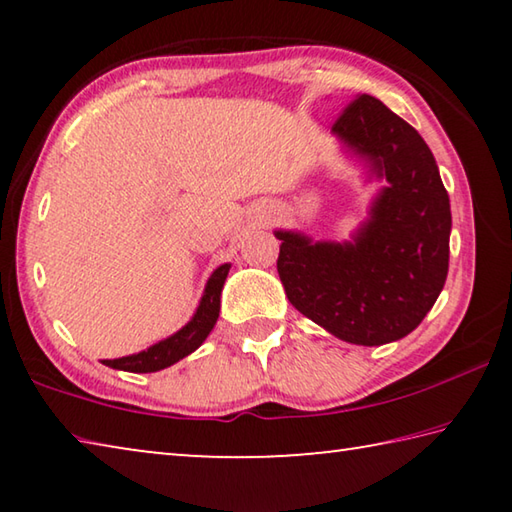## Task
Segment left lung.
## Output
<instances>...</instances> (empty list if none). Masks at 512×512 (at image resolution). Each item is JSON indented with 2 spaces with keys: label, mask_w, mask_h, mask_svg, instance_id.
Instances as JSON below:
<instances>
[{
  "label": "left lung",
  "mask_w": 512,
  "mask_h": 512,
  "mask_svg": "<svg viewBox=\"0 0 512 512\" xmlns=\"http://www.w3.org/2000/svg\"><path fill=\"white\" fill-rule=\"evenodd\" d=\"M332 133L386 187L352 241L275 230L277 273L291 305L336 339L384 345L411 334L445 287L449 196L427 142L370 94L343 108Z\"/></svg>",
  "instance_id": "left-lung-1"
}]
</instances>
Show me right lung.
<instances>
[{"label":"right lung","mask_w":512,"mask_h":512,"mask_svg":"<svg viewBox=\"0 0 512 512\" xmlns=\"http://www.w3.org/2000/svg\"><path fill=\"white\" fill-rule=\"evenodd\" d=\"M228 271L230 264H221L210 275V280L205 284L201 305H198L196 314L183 329H178V332L171 334L169 339L155 343L142 352L128 354V357L121 359H103V363L115 370L126 372H158L162 368L173 366V363L180 359H185L187 354H192L216 325V318H219L221 309V289L225 284V277H228Z\"/></svg>","instance_id":"right-lung-1"}]
</instances>
